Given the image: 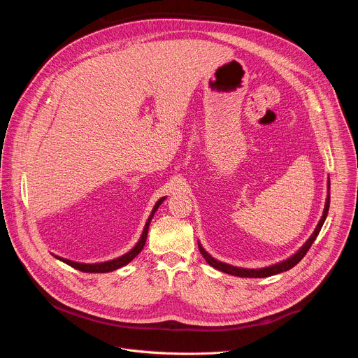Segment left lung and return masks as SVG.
Masks as SVG:
<instances>
[{
    "label": "left lung",
    "instance_id": "8db88e82",
    "mask_svg": "<svg viewBox=\"0 0 358 358\" xmlns=\"http://www.w3.org/2000/svg\"><path fill=\"white\" fill-rule=\"evenodd\" d=\"M329 207H330V180H327V198H326V203H324V210H323V215L317 224V227L315 228L313 234L310 235V238L306 241L293 255L292 257H289L287 259L282 261V262H278V264H273V265H269V266H265V268H259V269H248V268H239V266H234V265H229V264H225V262H221L215 258H213L211 255L203 249V246L201 245V242L198 241V248H199V252L202 253V257L206 258V261L208 262V265H211L213 268L224 272V273H228V275H234V276H239V278H268V276H272V275H278V273H282L285 271H289L292 269L294 265H297L306 253H308L309 248L312 246V243L315 242V239L317 238L326 218H327V214H329Z\"/></svg>",
    "mask_w": 358,
    "mask_h": 358
}]
</instances>
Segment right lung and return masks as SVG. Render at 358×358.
Listing matches in <instances>:
<instances>
[{
	"mask_svg": "<svg viewBox=\"0 0 358 358\" xmlns=\"http://www.w3.org/2000/svg\"><path fill=\"white\" fill-rule=\"evenodd\" d=\"M167 196H162L156 203L155 207H152L151 210V214L148 215L147 221H145V225L143 228V232L140 235V239L137 241V243L129 250L126 252L124 255H122V257L119 258H115V259H110V261H106V262H96V264H83V262H75V261H71V259H66V258H62V257H58V255H54V257L57 259H59L61 262L78 269V271H82V272H89V273H106V272H113L127 264H130L137 255L141 252V249L144 248V243H145V239H147V232H148V227H150V222L152 220V217H155L156 211L159 210V207L163 203V201L166 199Z\"/></svg>",
	"mask_w": 358,
	"mask_h": 358,
	"instance_id": "obj_1",
	"label": "right lung"
}]
</instances>
